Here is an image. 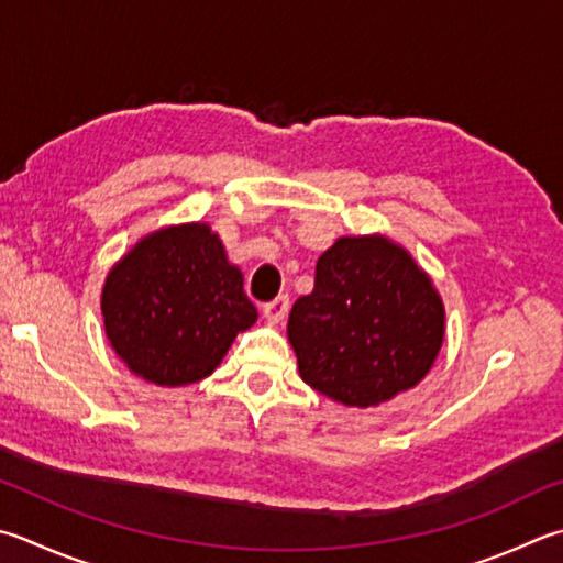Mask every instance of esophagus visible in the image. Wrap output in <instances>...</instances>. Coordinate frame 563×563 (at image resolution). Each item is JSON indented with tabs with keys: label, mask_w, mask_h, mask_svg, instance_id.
<instances>
[{
	"label": "esophagus",
	"mask_w": 563,
	"mask_h": 563,
	"mask_svg": "<svg viewBox=\"0 0 563 563\" xmlns=\"http://www.w3.org/2000/svg\"><path fill=\"white\" fill-rule=\"evenodd\" d=\"M288 310H290V298H288V295H278V298H275V300L263 305V314H265V320H268L271 324H280L285 320V314H288Z\"/></svg>",
	"instance_id": "34e87169"
}]
</instances>
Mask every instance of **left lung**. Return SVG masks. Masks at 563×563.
Masks as SVG:
<instances>
[{"label":"left lung","mask_w":563,"mask_h":563,"mask_svg":"<svg viewBox=\"0 0 563 563\" xmlns=\"http://www.w3.org/2000/svg\"><path fill=\"white\" fill-rule=\"evenodd\" d=\"M288 340L305 384L372 408L426 379L445 340V305L421 265L382 233L342 236L292 305Z\"/></svg>","instance_id":"obj_1"}]
</instances>
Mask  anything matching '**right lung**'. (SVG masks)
I'll use <instances>...</instances> for the list:
<instances>
[{
    "mask_svg": "<svg viewBox=\"0 0 563 563\" xmlns=\"http://www.w3.org/2000/svg\"><path fill=\"white\" fill-rule=\"evenodd\" d=\"M100 312L122 364L167 388L207 379L258 320L241 268L203 221L142 236L108 271Z\"/></svg>",
    "mask_w": 563,
    "mask_h": 563,
    "instance_id": "add662e5",
    "label": "right lung"
}]
</instances>
